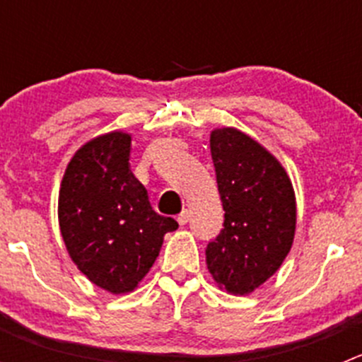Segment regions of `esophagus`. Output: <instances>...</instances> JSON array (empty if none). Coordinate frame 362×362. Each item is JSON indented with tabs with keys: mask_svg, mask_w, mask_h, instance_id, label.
<instances>
[{
	"mask_svg": "<svg viewBox=\"0 0 362 362\" xmlns=\"http://www.w3.org/2000/svg\"><path fill=\"white\" fill-rule=\"evenodd\" d=\"M189 217H191V211H189L187 208H185V210H182L180 214H178V217H177L178 224L185 226V224H187V222H189Z\"/></svg>",
	"mask_w": 362,
	"mask_h": 362,
	"instance_id": "34e87169",
	"label": "esophagus"
}]
</instances>
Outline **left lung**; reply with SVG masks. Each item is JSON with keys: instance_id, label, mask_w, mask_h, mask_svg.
<instances>
[{"instance_id": "1", "label": "left lung", "mask_w": 362, "mask_h": 362, "mask_svg": "<svg viewBox=\"0 0 362 362\" xmlns=\"http://www.w3.org/2000/svg\"><path fill=\"white\" fill-rule=\"evenodd\" d=\"M210 151L224 228L204 250L208 272L228 293L250 294L293 245L294 189L282 164L235 127L211 131Z\"/></svg>"}]
</instances>
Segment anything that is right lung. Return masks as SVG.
I'll list each match as a JSON object with an SVG mask.
<instances>
[{
    "label": "right lung",
    "mask_w": 362,
    "mask_h": 362,
    "mask_svg": "<svg viewBox=\"0 0 362 362\" xmlns=\"http://www.w3.org/2000/svg\"><path fill=\"white\" fill-rule=\"evenodd\" d=\"M131 136L108 133L69 160L59 191V228L69 257L93 284L129 293L159 255L178 222L152 210L129 166Z\"/></svg>",
    "instance_id": "1"
}]
</instances>
